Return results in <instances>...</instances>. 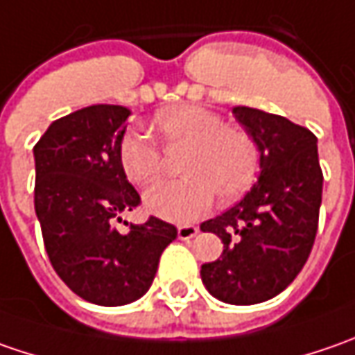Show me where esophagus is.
<instances>
[{"label": "esophagus", "instance_id": "esophagus-1", "mask_svg": "<svg viewBox=\"0 0 355 355\" xmlns=\"http://www.w3.org/2000/svg\"><path fill=\"white\" fill-rule=\"evenodd\" d=\"M199 233V227L196 225H182L178 227V237L182 239V241H189V239H193Z\"/></svg>", "mask_w": 355, "mask_h": 355}]
</instances>
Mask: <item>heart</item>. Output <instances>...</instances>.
Listing matches in <instances>:
<instances>
[{"label":"heart","mask_w":355,"mask_h":355,"mask_svg":"<svg viewBox=\"0 0 355 355\" xmlns=\"http://www.w3.org/2000/svg\"><path fill=\"white\" fill-rule=\"evenodd\" d=\"M154 128L168 148L187 146L182 159L185 178L146 191L148 211L173 223H191L209 211L215 196L233 201L245 193L257 173L259 154L252 138L207 108L182 104L162 110ZM120 166L132 184L148 185L164 171V156L140 130H128L118 146Z\"/></svg>","instance_id":"b5f03b06"}]
</instances>
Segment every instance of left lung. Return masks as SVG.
<instances>
[{
	"instance_id": "8db88e82",
	"label": "left lung",
	"mask_w": 355,
	"mask_h": 355,
	"mask_svg": "<svg viewBox=\"0 0 355 355\" xmlns=\"http://www.w3.org/2000/svg\"><path fill=\"white\" fill-rule=\"evenodd\" d=\"M233 114L259 150V180L245 198L201 223L223 243L201 280L217 300L259 304L280 294L312 251L322 203L318 140L288 118L235 106Z\"/></svg>"
}]
</instances>
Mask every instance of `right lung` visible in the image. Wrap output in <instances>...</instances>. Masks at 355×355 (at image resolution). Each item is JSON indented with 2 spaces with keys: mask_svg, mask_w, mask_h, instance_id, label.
I'll return each instance as SVG.
<instances>
[{
  "mask_svg": "<svg viewBox=\"0 0 355 355\" xmlns=\"http://www.w3.org/2000/svg\"><path fill=\"white\" fill-rule=\"evenodd\" d=\"M132 114L92 104L55 120L35 144V213L49 261L80 298L122 306L148 293L175 227L150 217L120 233L114 221L140 196L120 166L118 146Z\"/></svg>",
  "mask_w": 355,
  "mask_h": 355,
  "instance_id": "right-lung-1",
  "label": "right lung"
}]
</instances>
